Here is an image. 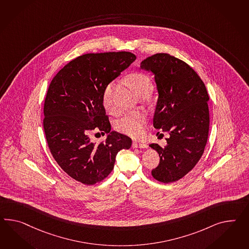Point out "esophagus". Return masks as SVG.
<instances>
[{
	"instance_id": "34e87169",
	"label": "esophagus",
	"mask_w": 249,
	"mask_h": 249,
	"mask_svg": "<svg viewBox=\"0 0 249 249\" xmlns=\"http://www.w3.org/2000/svg\"><path fill=\"white\" fill-rule=\"evenodd\" d=\"M132 147L134 148V149H136V148H139V149H145V148H147V145L146 144H144V143H141V142H133V143H132Z\"/></svg>"
}]
</instances>
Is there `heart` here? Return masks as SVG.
Returning a JSON list of instances; mask_svg holds the SVG:
<instances>
[{
	"label": "heart",
	"instance_id": "heart-1",
	"mask_svg": "<svg viewBox=\"0 0 249 249\" xmlns=\"http://www.w3.org/2000/svg\"><path fill=\"white\" fill-rule=\"evenodd\" d=\"M125 83L133 90L137 96L141 95H150L153 91V82L146 74L142 72H134L125 77ZM114 83H110L105 89L103 94V104L105 107L110 110L109 96ZM146 124V117L141 113H129L123 115L116 122V129L123 134H127L131 137H140L144 132Z\"/></svg>",
	"mask_w": 249,
	"mask_h": 249
}]
</instances>
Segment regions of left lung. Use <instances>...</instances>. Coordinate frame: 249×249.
Here are the masks:
<instances>
[{
  "label": "left lung",
  "instance_id": "1",
  "mask_svg": "<svg viewBox=\"0 0 249 249\" xmlns=\"http://www.w3.org/2000/svg\"><path fill=\"white\" fill-rule=\"evenodd\" d=\"M141 69L153 72L159 93L153 126L170 134L165 147L150 144L160 156L159 165L152 175L160 182L171 183L191 172L204 153L210 129V96L198 74L169 54L146 57Z\"/></svg>",
  "mask_w": 249,
  "mask_h": 249
}]
</instances>
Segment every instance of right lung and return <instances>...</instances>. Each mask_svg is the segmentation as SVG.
Returning a JSON list of instances; mask_svg holds the SVG:
<instances>
[{
    "label": "right lung",
    "mask_w": 249,
    "mask_h": 249,
    "mask_svg": "<svg viewBox=\"0 0 249 249\" xmlns=\"http://www.w3.org/2000/svg\"><path fill=\"white\" fill-rule=\"evenodd\" d=\"M135 59L127 51L84 54L64 66L50 84L43 108L46 140L57 164L83 184L107 178L117 153L132 145L126 135L110 132L103 94ZM92 130L108 133V138L92 143Z\"/></svg>",
    "instance_id": "1"
}]
</instances>
